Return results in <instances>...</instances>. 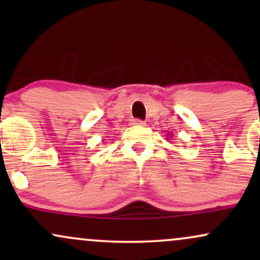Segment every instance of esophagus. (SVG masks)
<instances>
[{
	"mask_svg": "<svg viewBox=\"0 0 260 260\" xmlns=\"http://www.w3.org/2000/svg\"><path fill=\"white\" fill-rule=\"evenodd\" d=\"M132 124H134V126H144L145 122L142 120H132Z\"/></svg>",
	"mask_w": 260,
	"mask_h": 260,
	"instance_id": "esophagus-1",
	"label": "esophagus"
}]
</instances>
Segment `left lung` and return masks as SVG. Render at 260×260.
Instances as JSON below:
<instances>
[{
    "mask_svg": "<svg viewBox=\"0 0 260 260\" xmlns=\"http://www.w3.org/2000/svg\"><path fill=\"white\" fill-rule=\"evenodd\" d=\"M166 136H168V138H169V133H168V134H166Z\"/></svg>",
    "mask_w": 260,
    "mask_h": 260,
    "instance_id": "left-lung-1",
    "label": "left lung"
}]
</instances>
